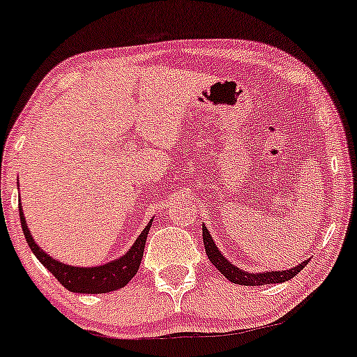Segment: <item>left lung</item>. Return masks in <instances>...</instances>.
<instances>
[{
  "label": "left lung",
  "mask_w": 357,
  "mask_h": 357,
  "mask_svg": "<svg viewBox=\"0 0 357 357\" xmlns=\"http://www.w3.org/2000/svg\"><path fill=\"white\" fill-rule=\"evenodd\" d=\"M203 241H204V252H206V255L210 258L211 264L215 265V267L228 278V280L238 285H265V284H280V282H287L292 277H296L297 273L305 267L307 261H309V260L302 261V264L297 265L296 268L284 270V272L248 273V272H243V270L233 267L230 261L221 255L218 248L215 247V241L211 240V235L208 233L206 227H203Z\"/></svg>",
  "instance_id": "1"
}]
</instances>
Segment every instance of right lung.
<instances>
[{
    "mask_svg": "<svg viewBox=\"0 0 357 357\" xmlns=\"http://www.w3.org/2000/svg\"><path fill=\"white\" fill-rule=\"evenodd\" d=\"M20 220H22L24 238H26L28 247L31 248L35 257L42 261L45 268L50 270L53 277H55L65 289L77 294H107L112 292V290L122 289V287L129 284L130 278H134V275H136L139 270V265H141L142 255H144L147 233H149L151 223H153V221H149V225L144 228V231L139 235L136 243L132 245V248H130L124 257H121L119 260L110 261V264L102 265V267L84 268L61 264V261L47 255L42 248H38V245L35 243L30 231H28L26 223H24L22 204H20Z\"/></svg>",
    "mask_w": 357,
    "mask_h": 357,
    "instance_id": "right-lung-1",
    "label": "right lung"
}]
</instances>
